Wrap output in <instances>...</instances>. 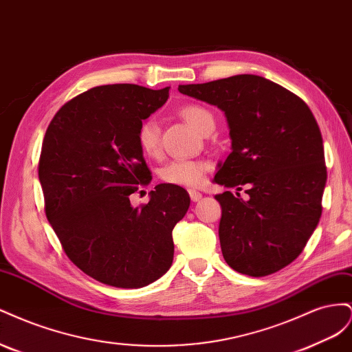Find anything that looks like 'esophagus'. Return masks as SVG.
<instances>
[{"instance_id":"1","label":"esophagus","mask_w":352,"mask_h":352,"mask_svg":"<svg viewBox=\"0 0 352 352\" xmlns=\"http://www.w3.org/2000/svg\"><path fill=\"white\" fill-rule=\"evenodd\" d=\"M189 197H190V199H192L194 202H197V201H199V199L202 198V194L198 192V190L190 189V190H189Z\"/></svg>"}]
</instances>
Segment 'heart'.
Instances as JSON below:
<instances>
[{"label": "heart", "instance_id": "obj_1", "mask_svg": "<svg viewBox=\"0 0 352 352\" xmlns=\"http://www.w3.org/2000/svg\"><path fill=\"white\" fill-rule=\"evenodd\" d=\"M184 119L194 127L195 131L201 132L204 129V126L212 120V116L208 110L199 105H185L180 110ZM138 145H140L141 151L145 155L154 157L160 151V126L154 117H146L138 127L136 132ZM208 168V164L201 160H186L179 158L172 160L167 164H164L160 168V177L164 182L186 186V188H197L202 184V180L206 177V172Z\"/></svg>", "mask_w": 352, "mask_h": 352}]
</instances>
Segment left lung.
<instances>
[{"label": "left lung", "mask_w": 352, "mask_h": 352, "mask_svg": "<svg viewBox=\"0 0 352 352\" xmlns=\"http://www.w3.org/2000/svg\"><path fill=\"white\" fill-rule=\"evenodd\" d=\"M177 89L225 113L232 153L219 163L214 182L248 195H216L223 257L254 278L279 272L302 252L322 216L327 172L311 110L291 91L255 74Z\"/></svg>", "instance_id": "left-lung-1"}]
</instances>
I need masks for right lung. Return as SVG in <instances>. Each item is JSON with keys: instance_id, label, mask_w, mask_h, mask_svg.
I'll list each match as a JSON object with an SVG mask.
<instances>
[{"instance_id": "obj_1", "label": "right lung", "mask_w": 352, "mask_h": 352, "mask_svg": "<svg viewBox=\"0 0 352 352\" xmlns=\"http://www.w3.org/2000/svg\"><path fill=\"white\" fill-rule=\"evenodd\" d=\"M167 98L168 88L95 87L63 105L45 132L39 182L47 219L72 263L104 285L144 287L173 263L186 190L160 184L141 208L129 199L153 179L138 127Z\"/></svg>"}]
</instances>
